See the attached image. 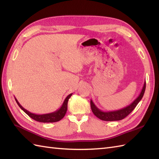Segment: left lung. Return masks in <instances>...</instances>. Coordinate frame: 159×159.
<instances>
[{
	"label": "left lung",
	"instance_id": "left-lung-1",
	"mask_svg": "<svg viewBox=\"0 0 159 159\" xmlns=\"http://www.w3.org/2000/svg\"><path fill=\"white\" fill-rule=\"evenodd\" d=\"M145 90H146V82L144 83L143 88L141 91V93L137 98L134 100L133 102H132L129 105L123 108V109H121L120 110H116V111H102L100 110L98 108L93 101L91 100L90 104H91V108H92V111L93 113L95 115V116L100 119L101 120L104 121H118L123 120L124 118L126 117L127 116H128L132 111L134 110V108L136 107L137 104L140 102V100L142 99L143 96V94L145 92Z\"/></svg>",
	"mask_w": 159,
	"mask_h": 159
}]
</instances>
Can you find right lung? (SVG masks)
Returning <instances> with one entry per match:
<instances>
[{
  "instance_id": "add662e5",
  "label": "right lung",
  "mask_w": 159,
  "mask_h": 159,
  "mask_svg": "<svg viewBox=\"0 0 159 159\" xmlns=\"http://www.w3.org/2000/svg\"><path fill=\"white\" fill-rule=\"evenodd\" d=\"M72 95V93H70L66 98V99L64 100L61 107L58 110H57L56 111H55V112L47 113V114H42V115H38V114H35V113L29 112V111L25 109V108H23L22 107L21 104L18 102V101L17 100L16 98H15V100L16 101L17 104H18V106L20 107V109L25 111V112L30 117H31L32 119H33L35 121H39V122L49 123V122H56V121H59V120H61L64 116H65V115L67 112V102H68V100Z\"/></svg>"
}]
</instances>
